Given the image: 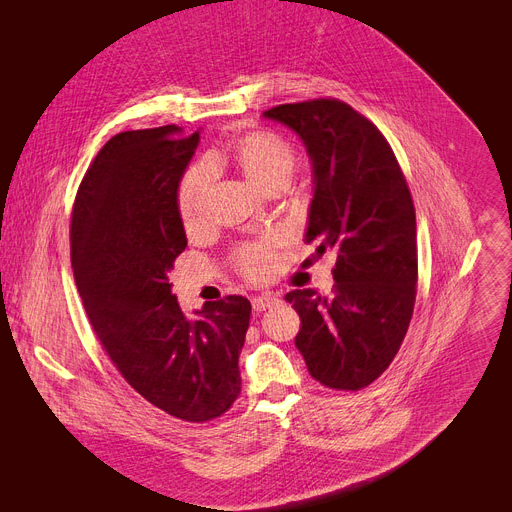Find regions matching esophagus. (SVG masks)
<instances>
[{
    "label": "esophagus",
    "instance_id": "1",
    "mask_svg": "<svg viewBox=\"0 0 512 512\" xmlns=\"http://www.w3.org/2000/svg\"><path fill=\"white\" fill-rule=\"evenodd\" d=\"M278 305H282V299L278 297V294H261V297L253 299V309L255 311H265V309H272V307H278Z\"/></svg>",
    "mask_w": 512,
    "mask_h": 512
}]
</instances>
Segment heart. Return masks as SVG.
I'll use <instances>...</instances> for the list:
<instances>
[{
  "label": "heart",
  "instance_id": "1",
  "mask_svg": "<svg viewBox=\"0 0 512 512\" xmlns=\"http://www.w3.org/2000/svg\"><path fill=\"white\" fill-rule=\"evenodd\" d=\"M230 155L259 191L263 186L274 182L276 178L288 176L294 170V149L292 145L270 130H253L242 134L230 145ZM213 166L209 161H197L184 172L178 184L176 203L182 224L186 230H197L205 224L207 215V199L213 186ZM238 267L247 278L263 280L274 272L276 259L267 242H257V245H247L238 253Z\"/></svg>",
  "mask_w": 512,
  "mask_h": 512
}]
</instances>
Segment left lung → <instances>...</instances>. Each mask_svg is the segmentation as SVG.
<instances>
[{"mask_svg":"<svg viewBox=\"0 0 512 512\" xmlns=\"http://www.w3.org/2000/svg\"><path fill=\"white\" fill-rule=\"evenodd\" d=\"M299 134L313 172L305 240L336 251L334 294L290 290L301 315L297 348L311 378L361 390L388 369L415 307L417 224L405 176L365 116L338 99L263 112Z\"/></svg>","mask_w":512,"mask_h":512,"instance_id":"8db88e82","label":"left lung"}]
</instances>
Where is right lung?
Wrapping results in <instances>:
<instances>
[{
	"instance_id": "right-lung-1",
	"label": "right lung",
	"mask_w": 512,
	"mask_h": 512,
	"mask_svg": "<svg viewBox=\"0 0 512 512\" xmlns=\"http://www.w3.org/2000/svg\"><path fill=\"white\" fill-rule=\"evenodd\" d=\"M199 134L174 124L116 134L80 182L70 226L76 288L105 353L151 405L193 423L238 398L251 319L236 294L186 317L168 282L186 249L176 193Z\"/></svg>"
}]
</instances>
